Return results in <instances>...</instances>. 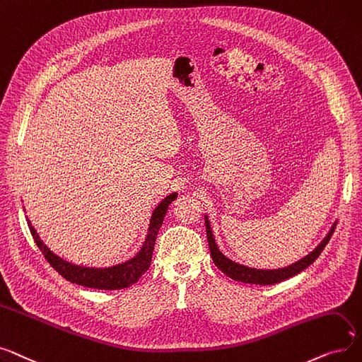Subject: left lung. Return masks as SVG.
Segmentation results:
<instances>
[{
    "label": "left lung",
    "instance_id": "1",
    "mask_svg": "<svg viewBox=\"0 0 362 362\" xmlns=\"http://www.w3.org/2000/svg\"><path fill=\"white\" fill-rule=\"evenodd\" d=\"M204 223H206V235H208V243H209L214 264L223 274L228 275L230 279H233L235 281L250 283V284H264V286L275 284V283H280L283 280H287L290 277H293V275L302 272L305 268H308L321 255V252L324 250L325 245L329 243V240L332 238V235L334 233V228H336V222H334L332 230L329 231V234L324 237L322 242L311 253L306 255L305 257H302L300 261L291 264L288 267H284V268H279V269H256V268H249V267H245V265H240V264L228 259L227 256H223L219 252V249L215 243V238H214V234H212V230H211V223L208 221V216H204Z\"/></svg>",
    "mask_w": 362,
    "mask_h": 362
}]
</instances>
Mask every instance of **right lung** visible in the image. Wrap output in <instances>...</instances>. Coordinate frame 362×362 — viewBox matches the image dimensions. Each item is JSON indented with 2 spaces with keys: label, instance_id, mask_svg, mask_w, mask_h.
<instances>
[{
  "label": "right lung",
  "instance_id": "obj_1",
  "mask_svg": "<svg viewBox=\"0 0 362 362\" xmlns=\"http://www.w3.org/2000/svg\"><path fill=\"white\" fill-rule=\"evenodd\" d=\"M177 199V193H172L166 196L158 206L156 209L153 211L148 233L146 237V242L141 247V250L136 253L132 259L119 264L110 268H88V267H78L71 262L63 261L62 257L51 252L37 234L35 228L30 226L28 221V226L30 230V234L35 240L37 246L42 252L47 262L53 267L63 279L67 281L83 286V287H91V288H100V290H119V288H127L135 284L141 279V275L146 274L151 264V255L154 250V243H156V235L163 223V218L166 215L168 206L172 200Z\"/></svg>",
  "mask_w": 362,
  "mask_h": 362
}]
</instances>
